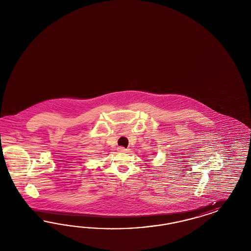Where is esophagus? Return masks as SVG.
Returning a JSON list of instances; mask_svg holds the SVG:
<instances>
[{
  "instance_id": "34e87169",
  "label": "esophagus",
  "mask_w": 251,
  "mask_h": 251,
  "mask_svg": "<svg viewBox=\"0 0 251 251\" xmlns=\"http://www.w3.org/2000/svg\"><path fill=\"white\" fill-rule=\"evenodd\" d=\"M118 151H120V152H127L128 149H126V148L122 147V146H120V147H118Z\"/></svg>"
}]
</instances>
